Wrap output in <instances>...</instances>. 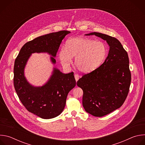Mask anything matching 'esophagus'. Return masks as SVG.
Listing matches in <instances>:
<instances>
[{
	"label": "esophagus",
	"mask_w": 145,
	"mask_h": 145,
	"mask_svg": "<svg viewBox=\"0 0 145 145\" xmlns=\"http://www.w3.org/2000/svg\"><path fill=\"white\" fill-rule=\"evenodd\" d=\"M80 77V76L78 74H74V78H75L76 81H77V80L79 79Z\"/></svg>",
	"instance_id": "1"
}]
</instances>
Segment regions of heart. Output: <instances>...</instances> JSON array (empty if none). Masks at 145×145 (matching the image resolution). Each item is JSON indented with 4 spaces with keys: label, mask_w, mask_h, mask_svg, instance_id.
<instances>
[{
    "label": "heart",
    "mask_w": 145,
    "mask_h": 145,
    "mask_svg": "<svg viewBox=\"0 0 145 145\" xmlns=\"http://www.w3.org/2000/svg\"><path fill=\"white\" fill-rule=\"evenodd\" d=\"M107 56V48L102 41L83 37H73L62 48L58 57L63 67H68L74 57V65L78 71L90 73L97 69L105 61Z\"/></svg>",
    "instance_id": "obj_1"
}]
</instances>
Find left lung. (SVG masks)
<instances>
[{
	"mask_svg": "<svg viewBox=\"0 0 145 145\" xmlns=\"http://www.w3.org/2000/svg\"><path fill=\"white\" fill-rule=\"evenodd\" d=\"M86 35L100 37L106 40L110 46L103 64L77 82V86L83 91L82 106L86 111L101 117L120 108L127 96L131 78L129 59L116 38L96 32Z\"/></svg>",
	"mask_w": 145,
	"mask_h": 145,
	"instance_id": "left-lung-1",
	"label": "left lung"
}]
</instances>
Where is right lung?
Returning a JSON list of instances; mask_svg holds the SVG:
<instances>
[{
  "label": "right lung",
  "mask_w": 145,
  "mask_h": 145,
  "mask_svg": "<svg viewBox=\"0 0 145 145\" xmlns=\"http://www.w3.org/2000/svg\"><path fill=\"white\" fill-rule=\"evenodd\" d=\"M70 33L63 30L35 38L22 46L15 61L14 85L19 100L29 112L42 119L55 118L63 111L68 94L76 86L73 72L63 73L54 67L46 83L35 87L25 77V68L35 53L49 54L52 63L55 64L54 57L62 40Z\"/></svg>",
  "instance_id": "obj_1"
}]
</instances>
